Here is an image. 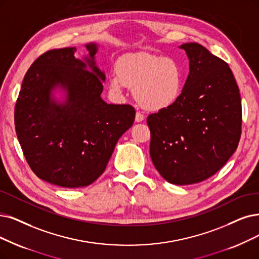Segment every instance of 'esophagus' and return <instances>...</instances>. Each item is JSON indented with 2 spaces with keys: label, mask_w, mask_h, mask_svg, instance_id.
Returning a JSON list of instances; mask_svg holds the SVG:
<instances>
[{
  "label": "esophagus",
  "mask_w": 259,
  "mask_h": 259,
  "mask_svg": "<svg viewBox=\"0 0 259 259\" xmlns=\"http://www.w3.org/2000/svg\"><path fill=\"white\" fill-rule=\"evenodd\" d=\"M143 120H144L143 113H141L140 111H137V112H136V116H135V121H136V122H141V121H143Z\"/></svg>",
  "instance_id": "esophagus-1"
}]
</instances>
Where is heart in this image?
<instances>
[{
  "instance_id": "b5f03b06",
  "label": "heart",
  "mask_w": 259,
  "mask_h": 259,
  "mask_svg": "<svg viewBox=\"0 0 259 259\" xmlns=\"http://www.w3.org/2000/svg\"><path fill=\"white\" fill-rule=\"evenodd\" d=\"M111 91L120 94L127 87L146 109L159 110L177 102L184 87V72L178 61L146 53L123 56L109 76Z\"/></svg>"
}]
</instances>
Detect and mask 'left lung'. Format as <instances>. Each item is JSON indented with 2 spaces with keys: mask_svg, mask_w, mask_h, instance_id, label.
Returning a JSON list of instances; mask_svg holds the SVG:
<instances>
[{
  "mask_svg": "<svg viewBox=\"0 0 259 259\" xmlns=\"http://www.w3.org/2000/svg\"><path fill=\"white\" fill-rule=\"evenodd\" d=\"M189 74L180 99L151 113L150 155L171 184L200 183L218 172L236 151L241 136V98L233 72L203 46H181Z\"/></svg>",
  "mask_w": 259,
  "mask_h": 259,
  "instance_id": "obj_1",
  "label": "left lung"
}]
</instances>
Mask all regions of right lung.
<instances>
[{
    "label": "right lung",
    "instance_id": "right-lung-1",
    "mask_svg": "<svg viewBox=\"0 0 259 259\" xmlns=\"http://www.w3.org/2000/svg\"><path fill=\"white\" fill-rule=\"evenodd\" d=\"M86 48L85 63L75 58V48L40 55L26 72L15 107L17 137L29 168L39 179L65 188L85 187L105 171L136 113L128 104L101 99L105 75L96 66L98 49L95 44ZM58 84L68 92L61 106L50 99Z\"/></svg>",
    "mask_w": 259,
    "mask_h": 259
}]
</instances>
